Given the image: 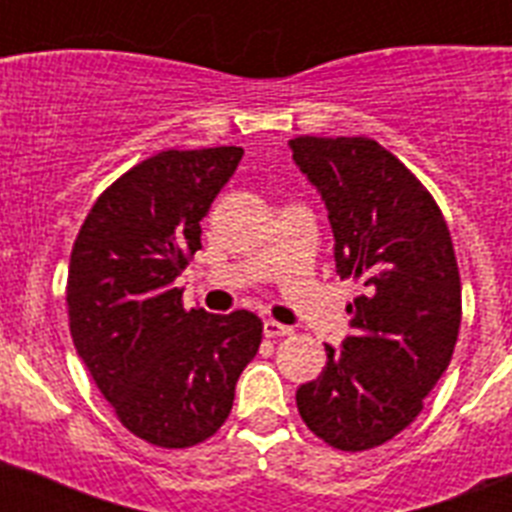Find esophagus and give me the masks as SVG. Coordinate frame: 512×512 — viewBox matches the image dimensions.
<instances>
[{
    "mask_svg": "<svg viewBox=\"0 0 512 512\" xmlns=\"http://www.w3.org/2000/svg\"><path fill=\"white\" fill-rule=\"evenodd\" d=\"M264 336H266V338H284V336H292V328H289V325L277 323V320H266V323H264Z\"/></svg>",
    "mask_w": 512,
    "mask_h": 512,
    "instance_id": "34e87169",
    "label": "esophagus"
}]
</instances>
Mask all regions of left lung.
Here are the masks:
<instances>
[{"label": "left lung", "mask_w": 512, "mask_h": 512, "mask_svg": "<svg viewBox=\"0 0 512 512\" xmlns=\"http://www.w3.org/2000/svg\"><path fill=\"white\" fill-rule=\"evenodd\" d=\"M289 146L325 202L336 271L364 287L348 305L351 333L338 348L325 343L328 361L300 384L297 410L333 449H374L418 418L454 354L451 235L428 189L377 140L302 135Z\"/></svg>", "instance_id": "1"}]
</instances>
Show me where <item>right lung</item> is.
<instances>
[{"label":"right lung","mask_w":512,"mask_h":512,"mask_svg":"<svg viewBox=\"0 0 512 512\" xmlns=\"http://www.w3.org/2000/svg\"><path fill=\"white\" fill-rule=\"evenodd\" d=\"M241 158L235 146L146 158L94 202L71 251L76 354L120 423L153 446L210 438L259 351L264 325L253 312H187L174 287Z\"/></svg>","instance_id":"right-lung-1"}]
</instances>
